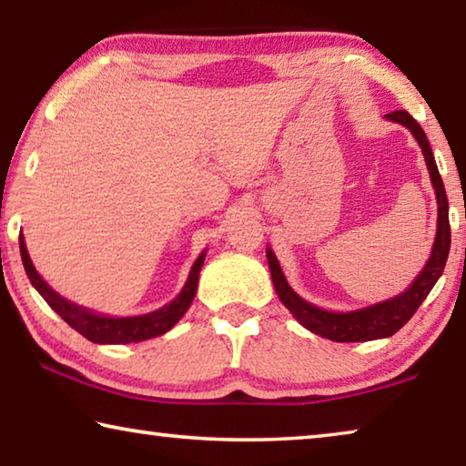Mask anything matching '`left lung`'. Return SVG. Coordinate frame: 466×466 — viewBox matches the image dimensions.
I'll return each mask as SVG.
<instances>
[{"label":"left lung","mask_w":466,"mask_h":466,"mask_svg":"<svg viewBox=\"0 0 466 466\" xmlns=\"http://www.w3.org/2000/svg\"><path fill=\"white\" fill-rule=\"evenodd\" d=\"M386 119L405 125L413 133L417 144L421 146L425 162H428L431 185L436 188L438 199V232L436 242H433L431 257L428 263L417 275L415 281L409 286L403 294L394 296L384 302H378L368 309L353 310V312H329L314 306L306 299L299 298L283 275L278 257L273 255L271 248H267V261H269L271 279L275 291H278L283 306L294 314L299 325L312 330L314 335H320L337 343H353V341H372V339H384L397 333L400 327L407 325V320L413 317L415 310L420 309L421 302L436 286L440 279L444 265L448 261V252H451V222H448V197L444 183L438 172V164L433 160L430 141L425 137L421 125L417 123L407 110H394L386 115Z\"/></svg>","instance_id":"8db88e82"}]
</instances>
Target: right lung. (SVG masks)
Returning a JSON list of instances; mask_svg holds the SVG:
<instances>
[{
  "instance_id": "obj_1",
  "label": "right lung",
  "mask_w": 466,
  "mask_h": 466,
  "mask_svg": "<svg viewBox=\"0 0 466 466\" xmlns=\"http://www.w3.org/2000/svg\"><path fill=\"white\" fill-rule=\"evenodd\" d=\"M20 255H22V263H25L30 283H33L38 294L45 298V302L49 304L69 327L76 329L77 333L84 335L92 343H137V341H146V339L167 333V330H170L180 319H183V314L188 310V306H191L193 298L197 294V283H199V271L205 261V250H203L199 258L195 261V265L191 267V273H188V279L185 283L183 291H180L170 304L162 306L160 310L141 314V317L115 319V317H105V314H96L88 309H82V306L69 302V299L61 298L57 291H53L49 288V283L38 275L33 261H30V255L25 244V236L22 234H20Z\"/></svg>"
}]
</instances>
